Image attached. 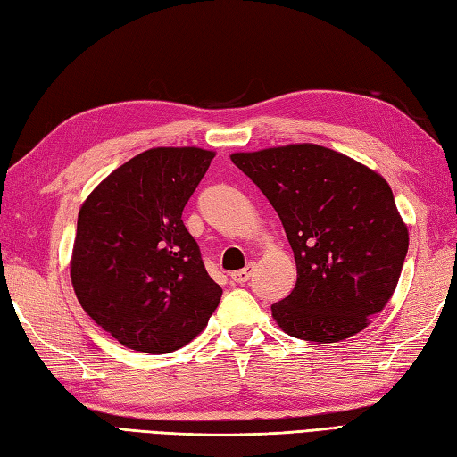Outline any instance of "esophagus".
Returning a JSON list of instances; mask_svg holds the SVG:
<instances>
[{"label":"esophagus","instance_id":"1","mask_svg":"<svg viewBox=\"0 0 457 457\" xmlns=\"http://www.w3.org/2000/svg\"><path fill=\"white\" fill-rule=\"evenodd\" d=\"M253 269H255V265L249 263L245 269H239V270H236V273H231V280H234V283H237V285L247 283L251 275H253Z\"/></svg>","mask_w":457,"mask_h":457}]
</instances>
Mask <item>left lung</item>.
Returning <instances> with one entry per match:
<instances>
[{
    "instance_id": "1",
    "label": "left lung",
    "mask_w": 457,
    "mask_h": 457,
    "mask_svg": "<svg viewBox=\"0 0 457 457\" xmlns=\"http://www.w3.org/2000/svg\"><path fill=\"white\" fill-rule=\"evenodd\" d=\"M283 221L296 285L270 306L288 336L334 344L393 296L409 229L381 174L314 143L231 154Z\"/></svg>"
}]
</instances>
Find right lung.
<instances>
[{
  "label": "right lung",
  "mask_w": 457,
  "mask_h": 457,
  "mask_svg": "<svg viewBox=\"0 0 457 457\" xmlns=\"http://www.w3.org/2000/svg\"><path fill=\"white\" fill-rule=\"evenodd\" d=\"M213 154L198 147L143 151L105 177L79 212L71 259L76 298L135 352L187 345L220 304L221 288L182 223Z\"/></svg>",
  "instance_id": "1"
}]
</instances>
